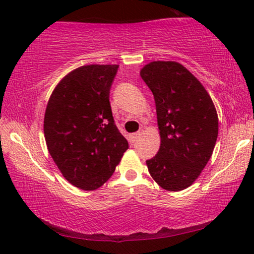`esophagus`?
Masks as SVG:
<instances>
[{
  "label": "esophagus",
  "instance_id": "34e87169",
  "mask_svg": "<svg viewBox=\"0 0 254 254\" xmlns=\"http://www.w3.org/2000/svg\"><path fill=\"white\" fill-rule=\"evenodd\" d=\"M142 134H143V130H138L137 133H134V134H131V135H130V138H131V140H133V141H136L137 138L140 137Z\"/></svg>",
  "mask_w": 254,
  "mask_h": 254
}]
</instances>
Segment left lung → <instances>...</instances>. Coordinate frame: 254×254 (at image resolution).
<instances>
[{
  "label": "left lung",
  "mask_w": 254,
  "mask_h": 254,
  "mask_svg": "<svg viewBox=\"0 0 254 254\" xmlns=\"http://www.w3.org/2000/svg\"><path fill=\"white\" fill-rule=\"evenodd\" d=\"M140 75L155 98L161 147L147 161L162 189L179 192L197 179L213 154L218 118L199 79L175 61H152Z\"/></svg>",
  "instance_id": "8db88e82"
}]
</instances>
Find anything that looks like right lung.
Masks as SVG:
<instances>
[{
  "label": "right lung",
  "instance_id": "1",
  "mask_svg": "<svg viewBox=\"0 0 254 254\" xmlns=\"http://www.w3.org/2000/svg\"><path fill=\"white\" fill-rule=\"evenodd\" d=\"M118 64L82 65L52 92L44 118L47 149L71 185L95 190L113 175L128 142L118 129L110 89Z\"/></svg>",
  "mask_w": 254,
  "mask_h": 254
}]
</instances>
